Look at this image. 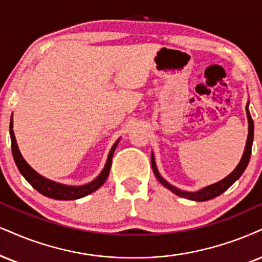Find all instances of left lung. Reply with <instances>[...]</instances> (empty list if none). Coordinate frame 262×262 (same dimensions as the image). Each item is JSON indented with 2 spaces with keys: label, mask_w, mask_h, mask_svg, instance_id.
Masks as SVG:
<instances>
[{
  "label": "left lung",
  "mask_w": 262,
  "mask_h": 262,
  "mask_svg": "<svg viewBox=\"0 0 262 262\" xmlns=\"http://www.w3.org/2000/svg\"><path fill=\"white\" fill-rule=\"evenodd\" d=\"M248 105H249V102H248L247 106H245V111H247V116H248V124H249V126H248L247 144H245L243 157H242L239 164H238L237 167L232 171L230 175H228L227 177H225L224 180L214 183V185L204 187V188H202L200 190H196V192H186V190H181L179 188H176L175 186H171L166 180H164L163 177L160 176L159 171H158V169H157L154 156L151 154V158H150L151 169H153L154 175H156L158 181H159L161 185L165 186L167 189H170L171 192L175 193L176 195L183 196V198H187L190 200H194V202H205V200H210V199L215 198V196L222 194L225 190H227L228 188H230V187L233 185L235 181H237L242 176V173L244 172V170L247 169L248 164H249L250 156H251V146H253V140H254V121L250 116Z\"/></svg>",
  "instance_id": "left-lung-1"
}]
</instances>
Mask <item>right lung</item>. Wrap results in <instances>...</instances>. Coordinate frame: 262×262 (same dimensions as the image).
I'll return each mask as SVG.
<instances>
[{"label": "right lung", "instance_id": "add662e5", "mask_svg": "<svg viewBox=\"0 0 262 262\" xmlns=\"http://www.w3.org/2000/svg\"><path fill=\"white\" fill-rule=\"evenodd\" d=\"M9 134H11L13 158H14L15 165H17L18 170L20 171L21 175L24 176V179L27 180L38 193L48 196V198H53L57 200L79 199L98 189L99 187L105 182L106 179H108L109 171H111V166H112L113 154H114L115 148L118 146L119 140H120V138H119V140L114 143V146L112 147L111 151H109L108 159H106L104 169L102 170V172L99 173L98 177H96L92 182L87 183V185H83V186H67V185H62V183L54 182V181H51L46 179V177L41 176L40 173H37L36 171L32 169L27 161H25L24 158L21 157L20 151H19L17 141H15L14 132H13V119H11V125H9Z\"/></svg>", "mask_w": 262, "mask_h": 262}]
</instances>
